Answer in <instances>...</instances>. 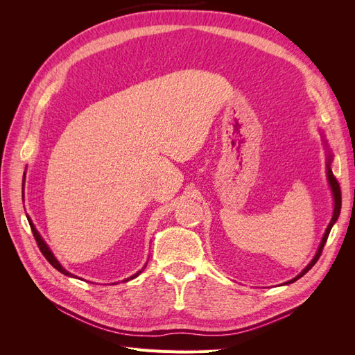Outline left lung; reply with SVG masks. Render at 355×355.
<instances>
[{"mask_svg": "<svg viewBox=\"0 0 355 355\" xmlns=\"http://www.w3.org/2000/svg\"><path fill=\"white\" fill-rule=\"evenodd\" d=\"M330 164H331V154L329 153V157H327V180H329V185H330L331 194H333V202H335V209H333V216H331V220H330L329 227H327V230H326V232H324V235H323V239H321V243H320V245H318V250H317V253H315V256H314V259L308 263V266L305 268V270H304L302 272H300L299 275H296V277L293 278V280L287 282L286 284L295 283V282L297 280V278L304 277V275L311 270V268H313V266L315 265V262L318 261V257L321 256V252H323V247H324V244H326V241H327V237H329V234H330V230H331V227H333V225H335V222H336V220H338V218H339V213H340V204H342L340 187H339V184H338L336 178L333 176V171H331V168H330Z\"/></svg>", "mask_w": 355, "mask_h": 355, "instance_id": "left-lung-1", "label": "left lung"}]
</instances>
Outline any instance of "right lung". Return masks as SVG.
<instances>
[{"instance_id": "1", "label": "right lung", "mask_w": 355, "mask_h": 355, "mask_svg": "<svg viewBox=\"0 0 355 355\" xmlns=\"http://www.w3.org/2000/svg\"><path fill=\"white\" fill-rule=\"evenodd\" d=\"M28 218V216H26ZM28 222H29V225H31V230H32V234H34V237H35V240H37V244H38V247H40V250H41V253L44 254V257L46 259L50 262V265L51 266H55L56 270L59 271V272H62L63 275H68V277H73V274H71V272H68L65 268H63L60 263H59V261L56 259L55 257V254L51 253V250L49 249V245L44 243V240L41 239V235L38 234V231H37V228L34 227V223H32V220L28 218ZM142 271H139V272H136L135 275H132L130 278H127V280H124V282H128V280H133V278H136L139 274H141Z\"/></svg>"}]
</instances>
